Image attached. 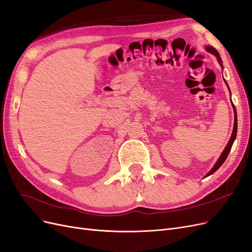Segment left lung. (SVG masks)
Listing matches in <instances>:
<instances>
[{
  "label": "left lung",
  "instance_id": "1",
  "mask_svg": "<svg viewBox=\"0 0 252 252\" xmlns=\"http://www.w3.org/2000/svg\"><path fill=\"white\" fill-rule=\"evenodd\" d=\"M207 51L208 52H210V53H212V54H214L217 57V59H218V62L221 64V66H222V60H221V58H220V55H219V53L216 51V49H214L213 46H207ZM226 83V82H225ZM232 107H234V112H235V124H234V131H232V134H231V137H230V139H229V141H228V143H227V145H226V147H225V150L223 151V153L221 154V156H220V158H219V160L217 161V163L215 164V166L213 167L212 168V170L206 175V176H209V175H211V174H213L214 172H215L219 167L224 163V161L226 160V158H227V156H228V154H229V152H230V150H231V146H232V143H234V141H235V139H236V137H237V128H238V121H237V111H236V108H235V106H234V104H232Z\"/></svg>",
  "mask_w": 252,
  "mask_h": 252
}]
</instances>
